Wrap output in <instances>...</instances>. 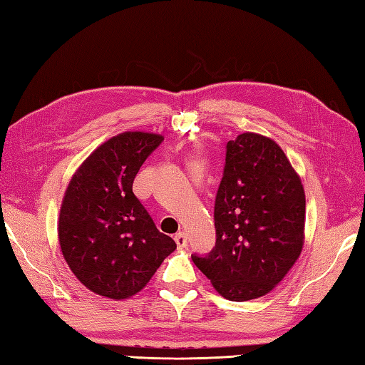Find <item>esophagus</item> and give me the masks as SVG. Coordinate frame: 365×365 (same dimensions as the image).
Returning <instances> with one entry per match:
<instances>
[{
	"label": "esophagus",
	"mask_w": 365,
	"mask_h": 365,
	"mask_svg": "<svg viewBox=\"0 0 365 365\" xmlns=\"http://www.w3.org/2000/svg\"><path fill=\"white\" fill-rule=\"evenodd\" d=\"M174 238H175V243H177L178 247H185L188 245V237H187V234H185V232H178V234Z\"/></svg>",
	"instance_id": "esophagus-1"
}]
</instances>
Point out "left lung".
Listing matches in <instances>:
<instances>
[{
	"label": "left lung",
	"mask_w": 365,
	"mask_h": 365,
	"mask_svg": "<svg viewBox=\"0 0 365 365\" xmlns=\"http://www.w3.org/2000/svg\"><path fill=\"white\" fill-rule=\"evenodd\" d=\"M304 222L299 175L273 139L247 131L226 145L215 200V247L191 257L221 297L260 298L298 260Z\"/></svg>",
	"instance_id": "1"
}]
</instances>
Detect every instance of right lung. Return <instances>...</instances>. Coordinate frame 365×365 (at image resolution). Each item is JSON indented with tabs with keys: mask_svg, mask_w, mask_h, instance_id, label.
I'll return each instance as SVG.
<instances>
[{
	"mask_svg": "<svg viewBox=\"0 0 365 365\" xmlns=\"http://www.w3.org/2000/svg\"><path fill=\"white\" fill-rule=\"evenodd\" d=\"M161 141L144 131L113 136L83 161L66 190L61 251L76 279L102 297H133L177 247L133 192L139 168Z\"/></svg>",
	"mask_w": 365,
	"mask_h": 365,
	"instance_id": "add662e5",
	"label": "right lung"
}]
</instances>
